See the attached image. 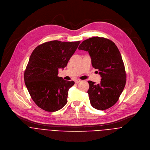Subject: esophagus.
I'll use <instances>...</instances> for the list:
<instances>
[{
	"instance_id": "esophagus-1",
	"label": "esophagus",
	"mask_w": 150,
	"mask_h": 150,
	"mask_svg": "<svg viewBox=\"0 0 150 150\" xmlns=\"http://www.w3.org/2000/svg\"><path fill=\"white\" fill-rule=\"evenodd\" d=\"M79 82H81V80H79V79H75V82L76 83H79Z\"/></svg>"
}]
</instances>
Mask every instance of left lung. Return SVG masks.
I'll list each match as a JSON object with an SVG mask.
<instances>
[{"label":"left lung","mask_w":150,"mask_h":150,"mask_svg":"<svg viewBox=\"0 0 150 150\" xmlns=\"http://www.w3.org/2000/svg\"><path fill=\"white\" fill-rule=\"evenodd\" d=\"M78 49L88 52L92 66L101 77L98 84L88 81L87 93L91 105L100 110L111 108L117 101L126 84L125 66L118 48L109 39L94 37L83 41Z\"/></svg>","instance_id":"obj_1"}]
</instances>
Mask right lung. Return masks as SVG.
Listing matches in <instances>:
<instances>
[{"label": "right lung", "instance_id": "add662e5", "mask_svg": "<svg viewBox=\"0 0 150 150\" xmlns=\"http://www.w3.org/2000/svg\"><path fill=\"white\" fill-rule=\"evenodd\" d=\"M80 41H51L37 46L31 53L24 72V81L34 103L47 112L65 106L73 81L59 77V69L66 67Z\"/></svg>", "mask_w": 150, "mask_h": 150}]
</instances>
